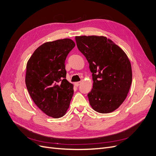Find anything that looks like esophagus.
Masks as SVG:
<instances>
[{"mask_svg": "<svg viewBox=\"0 0 156 156\" xmlns=\"http://www.w3.org/2000/svg\"><path fill=\"white\" fill-rule=\"evenodd\" d=\"M81 83V81H78V82H76V83H75V85H76V87H78L79 85H80Z\"/></svg>", "mask_w": 156, "mask_h": 156, "instance_id": "34e87169", "label": "esophagus"}]
</instances>
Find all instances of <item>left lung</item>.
Segmentation results:
<instances>
[{
    "mask_svg": "<svg viewBox=\"0 0 156 156\" xmlns=\"http://www.w3.org/2000/svg\"><path fill=\"white\" fill-rule=\"evenodd\" d=\"M75 40L92 73L93 88L87 95L90 104L100 113L115 111L125 100L132 84V71L128 56L105 37L80 36Z\"/></svg>",
    "mask_w": 156,
    "mask_h": 156,
    "instance_id": "8db88e82",
    "label": "left lung"
}]
</instances>
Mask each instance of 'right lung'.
<instances>
[{
  "label": "right lung",
  "instance_id": "1",
  "mask_svg": "<svg viewBox=\"0 0 156 156\" xmlns=\"http://www.w3.org/2000/svg\"><path fill=\"white\" fill-rule=\"evenodd\" d=\"M75 44L69 38L44 43L27 65L25 83L32 100L47 116L62 117L69 108L73 85L66 79L65 60Z\"/></svg>",
  "mask_w": 156,
  "mask_h": 156
}]
</instances>
